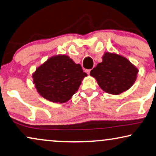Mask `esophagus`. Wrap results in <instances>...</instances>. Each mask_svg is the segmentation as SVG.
<instances>
[{
	"mask_svg": "<svg viewBox=\"0 0 156 156\" xmlns=\"http://www.w3.org/2000/svg\"><path fill=\"white\" fill-rule=\"evenodd\" d=\"M86 72L87 73L88 75H89V74H90V70H86Z\"/></svg>",
	"mask_w": 156,
	"mask_h": 156,
	"instance_id": "34e87169",
	"label": "esophagus"
}]
</instances>
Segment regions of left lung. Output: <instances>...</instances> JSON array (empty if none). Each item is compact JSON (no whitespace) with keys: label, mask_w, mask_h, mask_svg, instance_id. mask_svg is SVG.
Returning a JSON list of instances; mask_svg holds the SVG:
<instances>
[{"label":"left lung","mask_w":156,"mask_h":156,"mask_svg":"<svg viewBox=\"0 0 156 156\" xmlns=\"http://www.w3.org/2000/svg\"><path fill=\"white\" fill-rule=\"evenodd\" d=\"M138 69L125 57L105 52L102 62L90 73L104 91L119 95L132 87L137 79Z\"/></svg>","instance_id":"1"}]
</instances>
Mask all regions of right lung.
<instances>
[{
    "instance_id": "add662e5",
    "label": "right lung",
    "mask_w": 156,
    "mask_h": 156,
    "mask_svg": "<svg viewBox=\"0 0 156 156\" xmlns=\"http://www.w3.org/2000/svg\"><path fill=\"white\" fill-rule=\"evenodd\" d=\"M86 76L81 66L66 55L51 57L32 75L37 92L45 99L60 104L72 98Z\"/></svg>"
}]
</instances>
